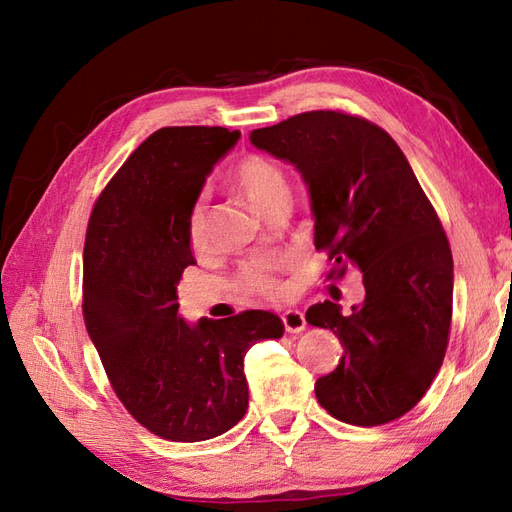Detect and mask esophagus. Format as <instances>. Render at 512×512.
<instances>
[{
	"instance_id": "1",
	"label": "esophagus",
	"mask_w": 512,
	"mask_h": 512,
	"mask_svg": "<svg viewBox=\"0 0 512 512\" xmlns=\"http://www.w3.org/2000/svg\"><path fill=\"white\" fill-rule=\"evenodd\" d=\"M282 322H284V329L288 333H301L305 331V314L299 312V309H286L282 314Z\"/></svg>"
}]
</instances>
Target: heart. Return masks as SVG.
Wrapping results in <instances>:
<instances>
[{
  "label": "heart",
  "mask_w": 512,
  "mask_h": 512,
  "mask_svg": "<svg viewBox=\"0 0 512 512\" xmlns=\"http://www.w3.org/2000/svg\"><path fill=\"white\" fill-rule=\"evenodd\" d=\"M237 190L247 198L256 211H265L275 198L286 194V179L282 170L269 160L260 156L243 158L232 175ZM188 237L194 250H200L207 243V218H205V200L198 198L188 220ZM282 267L280 258H256L250 260L237 275V288L243 292L256 294H275L280 290L275 275Z\"/></svg>",
  "instance_id": "1"
}]
</instances>
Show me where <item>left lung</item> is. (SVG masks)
Wrapping results in <instances>:
<instances>
[{
	"label": "left lung",
	"mask_w": 512,
	"mask_h": 512,
	"mask_svg": "<svg viewBox=\"0 0 512 512\" xmlns=\"http://www.w3.org/2000/svg\"><path fill=\"white\" fill-rule=\"evenodd\" d=\"M256 149L299 170L316 250L333 275L363 273L365 299L344 314L335 301L307 322L335 333L344 354L316 380L337 421L374 427L412 410L444 361L453 314V256L436 211L404 151L361 117L312 111L250 134Z\"/></svg>",
	"instance_id": "1"
}]
</instances>
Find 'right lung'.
Returning <instances> with one entry per match:
<instances>
[{
	"mask_svg": "<svg viewBox=\"0 0 512 512\" xmlns=\"http://www.w3.org/2000/svg\"><path fill=\"white\" fill-rule=\"evenodd\" d=\"M239 138V130L205 126L153 132L106 185L87 228V333L121 404L170 442L235 427L250 399L245 352L284 335L265 309L196 324L179 316L181 273L196 265L190 211Z\"/></svg>",
	"mask_w": 512,
	"mask_h": 512,
	"instance_id": "right-lung-1",
	"label": "right lung"
}]
</instances>
